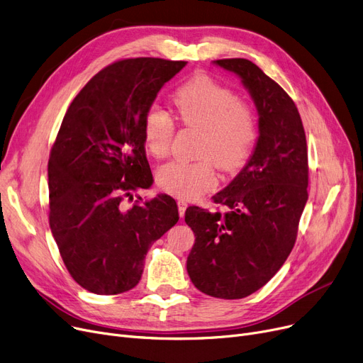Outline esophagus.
Returning a JSON list of instances; mask_svg holds the SVG:
<instances>
[{
  "label": "esophagus",
  "instance_id": "1",
  "mask_svg": "<svg viewBox=\"0 0 363 363\" xmlns=\"http://www.w3.org/2000/svg\"><path fill=\"white\" fill-rule=\"evenodd\" d=\"M177 205H179V214H180V217H184V213H186V208H187V202L184 199H179Z\"/></svg>",
  "mask_w": 363,
  "mask_h": 363
}]
</instances>
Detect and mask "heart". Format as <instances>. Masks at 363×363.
Listing matches in <instances>:
<instances>
[{"instance_id": "1", "label": "heart", "mask_w": 363, "mask_h": 363, "mask_svg": "<svg viewBox=\"0 0 363 363\" xmlns=\"http://www.w3.org/2000/svg\"><path fill=\"white\" fill-rule=\"evenodd\" d=\"M172 106L184 127L201 131V160L162 165L158 184L168 194L191 199L216 186V165L228 174L244 168L258 137L257 115L248 101L203 74L182 85L172 96ZM142 130L145 147L152 157H167L176 133L171 116L153 106L143 118Z\"/></svg>"}]
</instances>
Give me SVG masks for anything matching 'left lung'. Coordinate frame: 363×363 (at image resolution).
<instances>
[{
    "label": "left lung",
    "instance_id": "obj_1",
    "mask_svg": "<svg viewBox=\"0 0 363 363\" xmlns=\"http://www.w3.org/2000/svg\"><path fill=\"white\" fill-rule=\"evenodd\" d=\"M214 63L242 79L260 134L247 165L213 196L224 213L186 210L196 238L187 273L203 294L238 300L264 286L294 248L308 198L307 143L296 103L278 82L247 59Z\"/></svg>",
    "mask_w": 363,
    "mask_h": 363
}]
</instances>
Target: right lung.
Returning <instances> with one entry per match:
<instances>
[{
    "instance_id": "add662e5",
    "label": "right lung",
    "mask_w": 363,
    "mask_h": 363,
    "mask_svg": "<svg viewBox=\"0 0 363 363\" xmlns=\"http://www.w3.org/2000/svg\"><path fill=\"white\" fill-rule=\"evenodd\" d=\"M186 63L118 60L84 85L62 121L48 160L50 229L67 272L94 294L139 284L149 248L179 221L168 195L124 202L153 183L143 118Z\"/></svg>"
}]
</instances>
